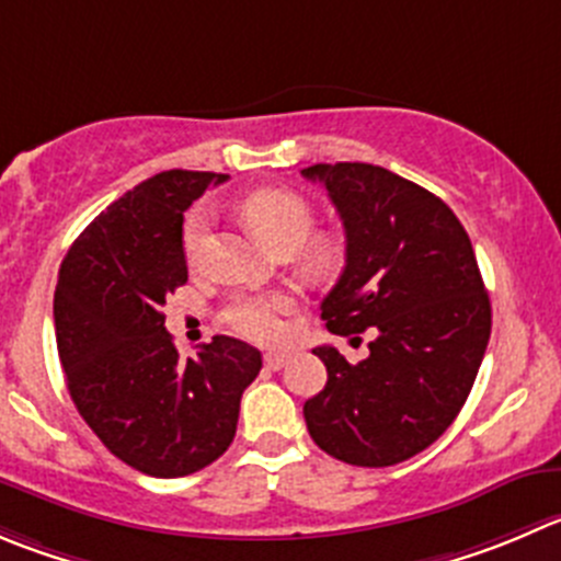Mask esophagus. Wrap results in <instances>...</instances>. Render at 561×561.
I'll return each instance as SVG.
<instances>
[{
  "label": "esophagus",
  "instance_id": "34e87169",
  "mask_svg": "<svg viewBox=\"0 0 561 561\" xmlns=\"http://www.w3.org/2000/svg\"><path fill=\"white\" fill-rule=\"evenodd\" d=\"M287 353L285 351H268L263 356V362H265V367L268 369H279V367H285V362H287Z\"/></svg>",
  "mask_w": 561,
  "mask_h": 561
}]
</instances>
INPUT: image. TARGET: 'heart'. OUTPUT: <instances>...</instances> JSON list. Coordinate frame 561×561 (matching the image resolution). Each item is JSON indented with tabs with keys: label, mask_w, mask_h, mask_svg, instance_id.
<instances>
[{
	"label": "heart",
	"mask_w": 561,
	"mask_h": 561,
	"mask_svg": "<svg viewBox=\"0 0 561 561\" xmlns=\"http://www.w3.org/2000/svg\"><path fill=\"white\" fill-rule=\"evenodd\" d=\"M243 219L274 252H296L309 238L314 225V210L307 197L293 188H260L241 203ZM210 247V210L194 208L183 225V254L192 268L205 263ZM334 241L314 238L307 247V263L325 268L334 260ZM296 309L287 293H243L227 307V323L241 336L257 342H274L285 334V318Z\"/></svg>",
	"instance_id": "1"
}]
</instances>
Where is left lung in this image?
<instances>
[{"instance_id": "left-lung-1", "label": "left lung", "mask_w": 561, "mask_h": 561, "mask_svg": "<svg viewBox=\"0 0 561 561\" xmlns=\"http://www.w3.org/2000/svg\"><path fill=\"white\" fill-rule=\"evenodd\" d=\"M345 227V268L320 304L340 336L373 331L351 364L314 347L323 391L304 402L312 442L351 466H394L431 447L463 408L491 340V301L469 232L444 199L383 167L301 170Z\"/></svg>"}]
</instances>
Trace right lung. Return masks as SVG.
I'll use <instances>...</instances> for the list:
<instances>
[{
  "label": "right lung",
  "mask_w": 561,
  "mask_h": 561,
  "mask_svg": "<svg viewBox=\"0 0 561 561\" xmlns=\"http://www.w3.org/2000/svg\"><path fill=\"white\" fill-rule=\"evenodd\" d=\"M227 175L170 170L108 205L68 249L54 290L73 405L103 447L142 474L186 477L227 453L257 347L214 336L181 362L161 307L186 285L183 210Z\"/></svg>",
  "instance_id": "add662e5"
}]
</instances>
